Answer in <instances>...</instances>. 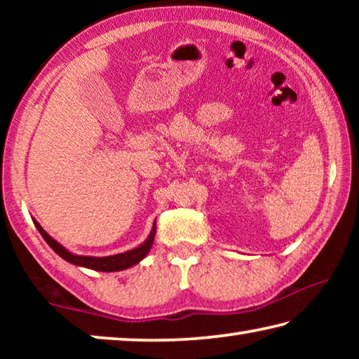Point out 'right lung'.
I'll list each match as a JSON object with an SVG mask.
<instances>
[{
  "label": "right lung",
  "instance_id": "obj_1",
  "mask_svg": "<svg viewBox=\"0 0 359 359\" xmlns=\"http://www.w3.org/2000/svg\"><path fill=\"white\" fill-rule=\"evenodd\" d=\"M34 224H36V228H38L42 238H44V241L53 248V252L60 255L63 259L68 261V263L88 267V269H93V271H102V272L123 271V269H128V267H131V266L137 264L139 261H141L145 255L150 252V247H151V244H154V239L156 234V228L154 224V229H151L149 239L145 241L144 244H141L136 248H133V250H130V252L112 255V257L95 258V257H79V255H72L71 252L66 250L63 245H60L55 239H52L50 236H48L46 231L42 229V226L38 222H34Z\"/></svg>",
  "mask_w": 359,
  "mask_h": 359
}]
</instances>
